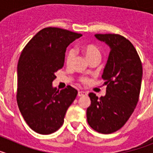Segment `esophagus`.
Returning a JSON list of instances; mask_svg holds the SVG:
<instances>
[{
    "mask_svg": "<svg viewBox=\"0 0 153 153\" xmlns=\"http://www.w3.org/2000/svg\"><path fill=\"white\" fill-rule=\"evenodd\" d=\"M87 95V93L84 91H79L78 92V97H84V96Z\"/></svg>",
    "mask_w": 153,
    "mask_h": 153,
    "instance_id": "1",
    "label": "esophagus"
}]
</instances>
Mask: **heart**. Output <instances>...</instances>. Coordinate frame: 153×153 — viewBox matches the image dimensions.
Wrapping results in <instances>:
<instances>
[{
    "label": "heart",
    "instance_id": "b5f03b06",
    "mask_svg": "<svg viewBox=\"0 0 153 153\" xmlns=\"http://www.w3.org/2000/svg\"><path fill=\"white\" fill-rule=\"evenodd\" d=\"M81 50L83 52V53L86 55V58L88 60H90L91 58L94 57L96 56H100V53L99 49L97 48V47H96L93 44H89L82 46ZM75 55L76 52L74 49L68 50V51L66 53V56H65V62H66V64L67 66H70V65L72 64L74 57H75ZM80 81L82 83H87L88 79L86 77H82L80 78Z\"/></svg>",
    "mask_w": 153,
    "mask_h": 153
}]
</instances>
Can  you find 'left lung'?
<instances>
[{
    "label": "left lung",
    "instance_id": "obj_1",
    "mask_svg": "<svg viewBox=\"0 0 153 153\" xmlns=\"http://www.w3.org/2000/svg\"><path fill=\"white\" fill-rule=\"evenodd\" d=\"M110 48L102 78L106 93L98 99L90 93L86 109L89 125L97 132L109 134L121 129L134 111L141 89L143 67L135 47L119 34H95Z\"/></svg>",
    "mask_w": 153,
    "mask_h": 153
}]
</instances>
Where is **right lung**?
Returning a JSON list of instances; mask_svg holds the SVG:
<instances>
[{
  "label": "right lung",
  "instance_id": "1",
  "mask_svg": "<svg viewBox=\"0 0 153 153\" xmlns=\"http://www.w3.org/2000/svg\"><path fill=\"white\" fill-rule=\"evenodd\" d=\"M82 34L58 27L40 30L27 43L17 64V102L27 125L37 133L51 134L64 122L67 109L77 95L70 86H53L55 73L64 64L69 44Z\"/></svg>",
  "mask_w": 153,
  "mask_h": 153
}]
</instances>
